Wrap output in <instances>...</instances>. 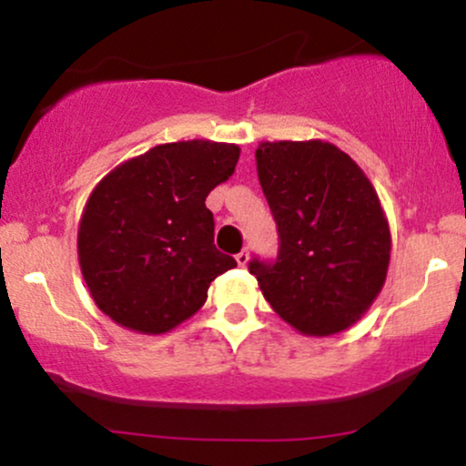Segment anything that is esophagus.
Segmentation results:
<instances>
[{
    "mask_svg": "<svg viewBox=\"0 0 466 466\" xmlns=\"http://www.w3.org/2000/svg\"><path fill=\"white\" fill-rule=\"evenodd\" d=\"M237 263H238V267H248V263H249V251L248 249H240L238 254H237Z\"/></svg>",
    "mask_w": 466,
    "mask_h": 466,
    "instance_id": "esophagus-1",
    "label": "esophagus"
}]
</instances>
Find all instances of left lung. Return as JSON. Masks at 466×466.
<instances>
[{
	"mask_svg": "<svg viewBox=\"0 0 466 466\" xmlns=\"http://www.w3.org/2000/svg\"><path fill=\"white\" fill-rule=\"evenodd\" d=\"M256 168L278 226L276 260H249L271 309L302 335L352 326L386 282L390 228L370 179L322 140L263 142Z\"/></svg>",
	"mask_w": 466,
	"mask_h": 466,
	"instance_id": "1",
	"label": "left lung"
}]
</instances>
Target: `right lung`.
Returning <instances> with one entry per match:
<instances>
[{
    "instance_id": "obj_1",
    "label": "right lung",
    "mask_w": 466,
    "mask_h": 466,
    "mask_svg": "<svg viewBox=\"0 0 466 466\" xmlns=\"http://www.w3.org/2000/svg\"><path fill=\"white\" fill-rule=\"evenodd\" d=\"M237 144L170 142L100 179L78 226V263L94 302L116 324L168 333L203 307L208 287L237 267L215 248L212 188L232 177Z\"/></svg>"
}]
</instances>
